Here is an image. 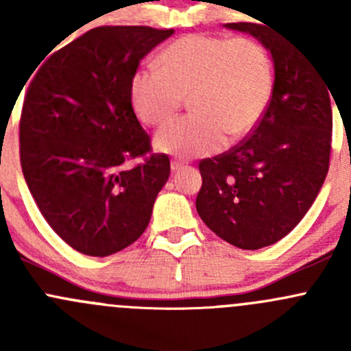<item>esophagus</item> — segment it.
<instances>
[{"label": "esophagus", "instance_id": "1", "mask_svg": "<svg viewBox=\"0 0 351 351\" xmlns=\"http://www.w3.org/2000/svg\"><path fill=\"white\" fill-rule=\"evenodd\" d=\"M183 166H185V161H182V159H171V169H173V171H180Z\"/></svg>", "mask_w": 351, "mask_h": 351}]
</instances>
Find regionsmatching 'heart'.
<instances>
[{"label": "heart", "mask_w": 351, "mask_h": 351, "mask_svg": "<svg viewBox=\"0 0 351 351\" xmlns=\"http://www.w3.org/2000/svg\"><path fill=\"white\" fill-rule=\"evenodd\" d=\"M156 69H137L130 104L149 127L169 122L189 98L192 115L171 122L154 137L159 153L207 156L253 132L270 104L274 62L263 44L250 37L192 34L173 40Z\"/></svg>", "instance_id": "obj_1"}]
</instances>
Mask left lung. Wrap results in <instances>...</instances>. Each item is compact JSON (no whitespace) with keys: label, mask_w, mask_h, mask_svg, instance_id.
I'll use <instances>...</instances> for the list:
<instances>
[{"label":"left lung","mask_w":351,"mask_h":351,"mask_svg":"<svg viewBox=\"0 0 351 351\" xmlns=\"http://www.w3.org/2000/svg\"><path fill=\"white\" fill-rule=\"evenodd\" d=\"M261 23L226 27L251 34L270 51V104L238 146L198 162V215L241 250L280 241L302 221L323 186L331 154L332 95L324 76L284 34Z\"/></svg>","instance_id":"left-lung-1"}]
</instances>
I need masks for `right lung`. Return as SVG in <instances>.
<instances>
[{"mask_svg":"<svg viewBox=\"0 0 351 351\" xmlns=\"http://www.w3.org/2000/svg\"><path fill=\"white\" fill-rule=\"evenodd\" d=\"M175 30L91 28L49 56L25 95L20 162L28 190L56 234L88 256H108L141 238L169 158L130 104L141 59ZM136 157L145 161L130 169Z\"/></svg>","mask_w":351,"mask_h":351,"instance_id":"1","label":"right lung"}]
</instances>
